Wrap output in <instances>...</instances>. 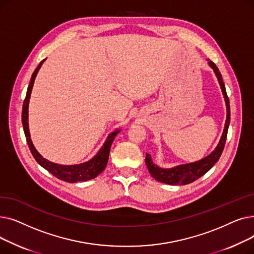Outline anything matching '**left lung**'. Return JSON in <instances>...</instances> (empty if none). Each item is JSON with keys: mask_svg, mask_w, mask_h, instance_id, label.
<instances>
[{"mask_svg": "<svg viewBox=\"0 0 254 254\" xmlns=\"http://www.w3.org/2000/svg\"><path fill=\"white\" fill-rule=\"evenodd\" d=\"M209 64L211 65V68L214 70V72L217 76V79L219 81L222 93L224 96V100H225V103H226V110H228V115H226V122H225L223 134H222V137L220 139V142L217 145V147L214 151H213L207 157L201 159V161L195 162V163H191V164H188V165L177 166V167L172 168V169L158 168L157 166H155L152 163L151 156L146 153V158H145L146 166H147V168H148L150 175L155 180H157L159 182H163V183L170 184V185H184V184L191 183V182L195 181L196 179H198L199 177H202L204 174H206V173L213 166L215 165V163L218 161L222 151H223L226 136H228L230 119H231L230 101H229L228 95H226V90H225V86H224L223 80H222V76H221L218 68L216 66V64L213 63L212 61H209Z\"/></svg>", "mask_w": 254, "mask_h": 254, "instance_id": "obj_1", "label": "left lung"}]
</instances>
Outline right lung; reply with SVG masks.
Masks as SVG:
<instances>
[{
	"mask_svg": "<svg viewBox=\"0 0 254 254\" xmlns=\"http://www.w3.org/2000/svg\"><path fill=\"white\" fill-rule=\"evenodd\" d=\"M45 60H43L41 63L39 64V65L34 71L31 81L28 87V90H26V96L23 101V106H22V114H21V120H22V126H23V130H24V135L26 138V142H28L29 148L37 161V163L42 166L44 169H46L48 172H50L53 176H56L58 179L65 181V182H70V183H75L79 181H87L90 179L96 178L99 174L104 171V169L107 166V163H108V158H109V152H110V147L111 144L115 138V136L118 134V130L112 132V134L109 135V137L107 138L105 144L101 150L98 152V154L91 158L90 161L80 164V165H73V166H63L59 164L51 163L44 157L41 156L34 147V145L31 141L30 138V131H29V124H28V108H29V101H30V96H31V91L33 88V84L35 81L36 75L39 71V69L41 68V65Z\"/></svg>",
	"mask_w": 254,
	"mask_h": 254,
	"instance_id": "add662e5",
	"label": "right lung"
}]
</instances>
